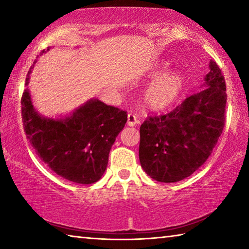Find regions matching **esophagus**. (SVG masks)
<instances>
[{"mask_svg": "<svg viewBox=\"0 0 249 249\" xmlns=\"http://www.w3.org/2000/svg\"><path fill=\"white\" fill-rule=\"evenodd\" d=\"M138 122H140V119H138V116L136 114H132V113H129L127 115V125L128 126H135L136 125Z\"/></svg>", "mask_w": 249, "mask_h": 249, "instance_id": "obj_1", "label": "esophagus"}]
</instances>
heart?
Returning a JSON list of instances; mask_svg holds the SVG:
<instances>
[{
    "label": "heart",
    "instance_id": "b5f03b06",
    "mask_svg": "<svg viewBox=\"0 0 249 249\" xmlns=\"http://www.w3.org/2000/svg\"><path fill=\"white\" fill-rule=\"evenodd\" d=\"M166 68V65L161 66V68L156 71L155 75H158ZM183 87L184 81L180 74L175 72L167 73L156 80L147 89L145 92V103L151 109L165 108L178 99Z\"/></svg>",
    "mask_w": 249,
    "mask_h": 249
}]
</instances>
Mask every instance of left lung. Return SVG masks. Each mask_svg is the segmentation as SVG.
Wrapping results in <instances>:
<instances>
[{
  "label": "left lung",
  "instance_id": "1",
  "mask_svg": "<svg viewBox=\"0 0 249 249\" xmlns=\"http://www.w3.org/2000/svg\"><path fill=\"white\" fill-rule=\"evenodd\" d=\"M204 88L170 113L149 115L142 124L140 161L159 182L191 176L209 158L225 125L226 84L220 67L210 62Z\"/></svg>",
  "mask_w": 249,
  "mask_h": 249
}]
</instances>
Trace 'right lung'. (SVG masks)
I'll list each match as a JSON object with an SVG mask.
<instances>
[{
	"mask_svg": "<svg viewBox=\"0 0 249 249\" xmlns=\"http://www.w3.org/2000/svg\"><path fill=\"white\" fill-rule=\"evenodd\" d=\"M35 62L29 68L26 86ZM20 103L27 140L50 169L80 184L101 179L111 147L127 121L126 111L91 100L72 116L56 121L37 114L27 90L23 92Z\"/></svg>",
	"mask_w": 249,
	"mask_h": 249,
	"instance_id": "add662e5",
	"label": "right lung"
}]
</instances>
